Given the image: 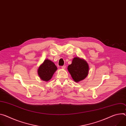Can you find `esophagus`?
I'll use <instances>...</instances> for the list:
<instances>
[{
	"label": "esophagus",
	"mask_w": 126,
	"mask_h": 126,
	"mask_svg": "<svg viewBox=\"0 0 126 126\" xmlns=\"http://www.w3.org/2000/svg\"><path fill=\"white\" fill-rule=\"evenodd\" d=\"M61 68H62L63 69H65V68H66V66H65V65H63V66H62L61 67Z\"/></svg>",
	"instance_id": "obj_1"
}]
</instances>
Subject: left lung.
Wrapping results in <instances>:
<instances>
[{
	"instance_id": "8db88e82",
	"label": "left lung",
	"mask_w": 126,
	"mask_h": 126,
	"mask_svg": "<svg viewBox=\"0 0 126 126\" xmlns=\"http://www.w3.org/2000/svg\"><path fill=\"white\" fill-rule=\"evenodd\" d=\"M68 71L75 82H79L85 79L87 76L89 67L87 62L83 59L75 57L71 64L68 66Z\"/></svg>"
}]
</instances>
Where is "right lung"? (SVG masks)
Masks as SVG:
<instances>
[{
	"instance_id": "1",
	"label": "right lung",
	"mask_w": 126,
	"mask_h": 126,
	"mask_svg": "<svg viewBox=\"0 0 126 126\" xmlns=\"http://www.w3.org/2000/svg\"><path fill=\"white\" fill-rule=\"evenodd\" d=\"M57 69V67L53 62L46 59L39 67L38 70V74L43 80L48 81L51 79Z\"/></svg>"
}]
</instances>
